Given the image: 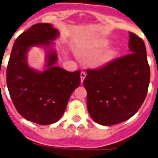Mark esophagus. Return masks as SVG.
Wrapping results in <instances>:
<instances>
[{"mask_svg": "<svg viewBox=\"0 0 158 158\" xmlns=\"http://www.w3.org/2000/svg\"><path fill=\"white\" fill-rule=\"evenodd\" d=\"M86 72L84 71H82L81 73H80V77H81V82L83 83L84 80V79H85V77H86Z\"/></svg>", "mask_w": 158, "mask_h": 158, "instance_id": "obj_1", "label": "esophagus"}]
</instances>
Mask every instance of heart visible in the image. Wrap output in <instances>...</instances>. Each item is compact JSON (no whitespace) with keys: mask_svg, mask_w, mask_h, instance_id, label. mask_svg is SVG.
Here are the masks:
<instances>
[{"mask_svg":"<svg viewBox=\"0 0 158 158\" xmlns=\"http://www.w3.org/2000/svg\"><path fill=\"white\" fill-rule=\"evenodd\" d=\"M105 44H106L105 43H102V45H105ZM110 53H106V54H105V55H104V56H102L101 61H102V62L106 61V60H108V59L110 58Z\"/></svg>","mask_w":158,"mask_h":158,"instance_id":"1","label":"heart"}]
</instances>
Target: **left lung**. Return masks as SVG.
I'll use <instances>...</instances> for the list:
<instances>
[{
    "label": "left lung",
    "instance_id": "8db88e82",
    "mask_svg": "<svg viewBox=\"0 0 158 158\" xmlns=\"http://www.w3.org/2000/svg\"><path fill=\"white\" fill-rule=\"evenodd\" d=\"M130 52L98 69L84 80L89 115L98 124L117 125L132 117L148 94L150 67L144 42L130 32Z\"/></svg>",
    "mask_w": 158,
    "mask_h": 158
}]
</instances>
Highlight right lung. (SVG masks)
Returning a JSON list of instances; mask_svg holds the SVG:
<instances>
[{"label":"right lung","mask_w":158,"mask_h":158,"mask_svg":"<svg viewBox=\"0 0 158 158\" xmlns=\"http://www.w3.org/2000/svg\"><path fill=\"white\" fill-rule=\"evenodd\" d=\"M58 36L50 23H37L16 38L6 69V84L16 110L26 120L39 125L56 122L65 110L72 93L80 84V70L69 72L55 66L57 56L48 55V69L28 67L26 53L32 46H48Z\"/></svg>","instance_id":"right-lung-1"}]
</instances>
